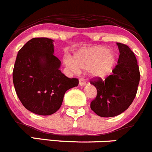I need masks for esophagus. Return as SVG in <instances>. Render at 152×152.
<instances>
[{"mask_svg": "<svg viewBox=\"0 0 152 152\" xmlns=\"http://www.w3.org/2000/svg\"><path fill=\"white\" fill-rule=\"evenodd\" d=\"M79 85L81 86H85V85H86V81H85L84 80H83V79H80V80H79Z\"/></svg>", "mask_w": 152, "mask_h": 152, "instance_id": "esophagus-1", "label": "esophagus"}]
</instances>
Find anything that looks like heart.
I'll use <instances>...</instances> for the list:
<instances>
[{"mask_svg":"<svg viewBox=\"0 0 152 152\" xmlns=\"http://www.w3.org/2000/svg\"><path fill=\"white\" fill-rule=\"evenodd\" d=\"M105 46H95L82 48L74 54L64 58L68 69L75 73L88 70L91 77L98 80H104L110 76L117 64V56Z\"/></svg>","mask_w":152,"mask_h":152,"instance_id":"1","label":"heart"}]
</instances>
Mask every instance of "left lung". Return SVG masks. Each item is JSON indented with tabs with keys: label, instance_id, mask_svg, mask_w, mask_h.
<instances>
[{
	"label": "left lung",
	"instance_id": "1",
	"mask_svg": "<svg viewBox=\"0 0 152 152\" xmlns=\"http://www.w3.org/2000/svg\"><path fill=\"white\" fill-rule=\"evenodd\" d=\"M118 65L104 80L91 81L97 96L90 104L92 111L102 117H113L126 110L134 101L140 83V71L134 52L126 45L117 42Z\"/></svg>",
	"mask_w": 152,
	"mask_h": 152
}]
</instances>
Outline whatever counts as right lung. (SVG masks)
Returning a JSON list of instances; mask_svg holds the SVG:
<instances>
[{
  "mask_svg": "<svg viewBox=\"0 0 152 152\" xmlns=\"http://www.w3.org/2000/svg\"><path fill=\"white\" fill-rule=\"evenodd\" d=\"M53 53V40L34 38L20 49L14 66L12 79L18 99L26 109L38 115L57 112L66 91L79 83L62 73L61 62Z\"/></svg>",
  "mask_w": 152,
  "mask_h": 152,
  "instance_id": "add662e5",
  "label": "right lung"
}]
</instances>
